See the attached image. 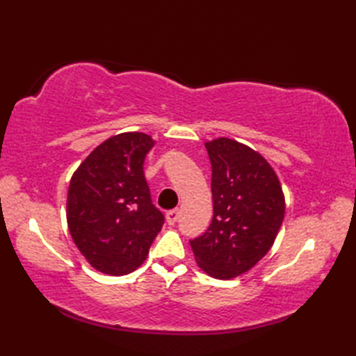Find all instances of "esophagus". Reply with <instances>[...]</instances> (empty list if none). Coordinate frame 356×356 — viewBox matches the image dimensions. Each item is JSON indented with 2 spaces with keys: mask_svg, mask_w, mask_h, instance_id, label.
Returning <instances> with one entry per match:
<instances>
[{
  "mask_svg": "<svg viewBox=\"0 0 356 356\" xmlns=\"http://www.w3.org/2000/svg\"><path fill=\"white\" fill-rule=\"evenodd\" d=\"M177 218H179V209H171L166 213V222H168V225L176 223Z\"/></svg>",
  "mask_w": 356,
  "mask_h": 356,
  "instance_id": "obj_1",
  "label": "esophagus"
}]
</instances>
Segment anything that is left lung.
Instances as JSON below:
<instances>
[{"instance_id":"8db88e82","label":"left lung","mask_w":356,"mask_h":356,"mask_svg":"<svg viewBox=\"0 0 356 356\" xmlns=\"http://www.w3.org/2000/svg\"><path fill=\"white\" fill-rule=\"evenodd\" d=\"M213 168V220L190 240L199 266L218 280L251 269L268 254L284 217L277 174L254 149L232 139L205 143Z\"/></svg>"}]
</instances>
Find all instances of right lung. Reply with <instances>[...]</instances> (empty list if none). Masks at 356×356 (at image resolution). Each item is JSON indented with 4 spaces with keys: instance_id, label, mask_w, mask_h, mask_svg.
<instances>
[{
    "instance_id": "1",
    "label": "right lung",
    "mask_w": 356,
    "mask_h": 356,
    "mask_svg": "<svg viewBox=\"0 0 356 356\" xmlns=\"http://www.w3.org/2000/svg\"><path fill=\"white\" fill-rule=\"evenodd\" d=\"M145 133L113 136L95 148L70 180L67 223L88 263L110 275L130 274L147 259L165 217L151 200L143 161Z\"/></svg>"
}]
</instances>
